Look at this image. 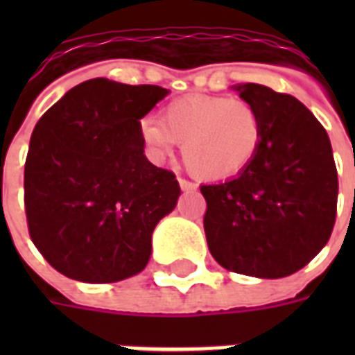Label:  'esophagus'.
I'll return each mask as SVG.
<instances>
[{"label": "esophagus", "instance_id": "34e87169", "mask_svg": "<svg viewBox=\"0 0 355 355\" xmlns=\"http://www.w3.org/2000/svg\"><path fill=\"white\" fill-rule=\"evenodd\" d=\"M178 184H180V189H182V191H195V184H191L189 180L178 178Z\"/></svg>", "mask_w": 355, "mask_h": 355}]
</instances>
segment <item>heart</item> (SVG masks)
<instances>
[{"label": "heart", "mask_w": 355, "mask_h": 355, "mask_svg": "<svg viewBox=\"0 0 355 355\" xmlns=\"http://www.w3.org/2000/svg\"><path fill=\"white\" fill-rule=\"evenodd\" d=\"M145 144L156 160L182 145L186 166L205 180L239 177L258 156L263 118L252 103L227 96H186L162 110L160 123L147 119Z\"/></svg>", "instance_id": "heart-1"}]
</instances>
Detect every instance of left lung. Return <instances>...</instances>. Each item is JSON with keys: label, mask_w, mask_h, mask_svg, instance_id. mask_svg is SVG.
I'll return each instance as SVG.
<instances>
[{"label": "left lung", "mask_w": 355, "mask_h": 355, "mask_svg": "<svg viewBox=\"0 0 355 355\" xmlns=\"http://www.w3.org/2000/svg\"><path fill=\"white\" fill-rule=\"evenodd\" d=\"M263 118L258 156L223 184L200 186L208 248L227 270L284 278L322 250L337 214V167L319 119L289 94L239 85Z\"/></svg>", "instance_id": "1"}]
</instances>
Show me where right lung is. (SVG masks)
Returning <instances> with one entry per match:
<instances>
[{
  "label": "right lung",
  "mask_w": 355,
  "mask_h": 355,
  "mask_svg": "<svg viewBox=\"0 0 355 355\" xmlns=\"http://www.w3.org/2000/svg\"><path fill=\"white\" fill-rule=\"evenodd\" d=\"M166 96L162 86L90 79L36 123L24 173L27 228L71 280L119 282L149 261L153 230L180 195L175 173L144 155L139 119Z\"/></svg>",
  "instance_id": "right-lung-1"
}]
</instances>
